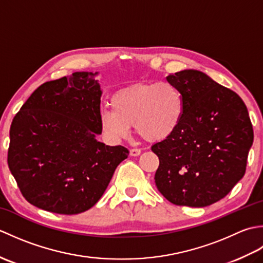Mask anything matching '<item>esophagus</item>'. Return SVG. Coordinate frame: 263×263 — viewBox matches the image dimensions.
Segmentation results:
<instances>
[{"label":"esophagus","mask_w":263,"mask_h":263,"mask_svg":"<svg viewBox=\"0 0 263 263\" xmlns=\"http://www.w3.org/2000/svg\"><path fill=\"white\" fill-rule=\"evenodd\" d=\"M141 154V150L138 149V148H133V149H130V155L132 156V157H137V156H139Z\"/></svg>","instance_id":"obj_1"}]
</instances>
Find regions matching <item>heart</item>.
Returning a JSON list of instances; mask_svg holds the SVG:
<instances>
[{"label": "heart", "mask_w": 263, "mask_h": 263, "mask_svg": "<svg viewBox=\"0 0 263 263\" xmlns=\"http://www.w3.org/2000/svg\"><path fill=\"white\" fill-rule=\"evenodd\" d=\"M111 108L99 113L100 128L110 141L136 131L148 141H163L174 133L185 114L184 97L172 82H140L117 91Z\"/></svg>", "instance_id": "b5f03b06"}]
</instances>
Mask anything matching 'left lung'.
I'll return each mask as SVG.
<instances>
[{"label":"left lung","instance_id":"left-lung-1","mask_svg":"<svg viewBox=\"0 0 263 263\" xmlns=\"http://www.w3.org/2000/svg\"><path fill=\"white\" fill-rule=\"evenodd\" d=\"M180 89L185 114L180 126L155 143L158 191L177 205L206 206L230 193L247 170L253 128L241 97L198 70L167 76Z\"/></svg>","mask_w":263,"mask_h":263}]
</instances>
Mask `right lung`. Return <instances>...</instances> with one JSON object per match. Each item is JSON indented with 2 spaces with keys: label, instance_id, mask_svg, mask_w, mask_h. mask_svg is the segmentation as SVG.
Here are the masks:
<instances>
[{
  "label": "right lung",
  "instance_id": "right-lung-1",
  "mask_svg": "<svg viewBox=\"0 0 263 263\" xmlns=\"http://www.w3.org/2000/svg\"><path fill=\"white\" fill-rule=\"evenodd\" d=\"M98 72H74L38 87L10 127L9 168L25 199L61 215L90 209L127 158L96 136L102 90Z\"/></svg>",
  "mask_w": 263,
  "mask_h": 263
}]
</instances>
